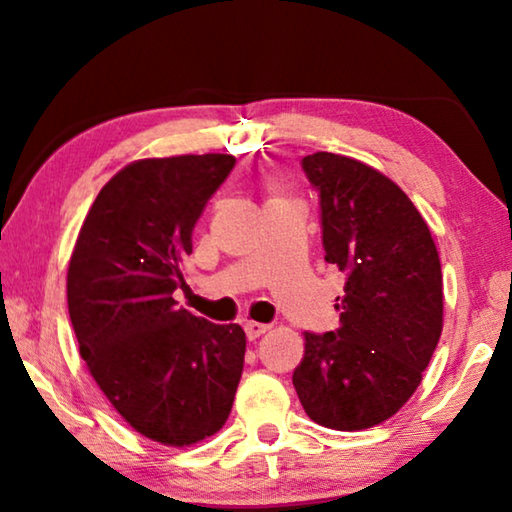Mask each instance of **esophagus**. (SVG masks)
<instances>
[{
  "label": "esophagus",
  "instance_id": "esophagus-1",
  "mask_svg": "<svg viewBox=\"0 0 512 512\" xmlns=\"http://www.w3.org/2000/svg\"><path fill=\"white\" fill-rule=\"evenodd\" d=\"M244 329H246L248 341H255V339H259V336H262V334H266L271 327L264 325V323H255V320H248V323L244 325Z\"/></svg>",
  "mask_w": 512,
  "mask_h": 512
}]
</instances>
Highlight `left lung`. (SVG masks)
Instances as JSON below:
<instances>
[{"mask_svg": "<svg viewBox=\"0 0 512 512\" xmlns=\"http://www.w3.org/2000/svg\"><path fill=\"white\" fill-rule=\"evenodd\" d=\"M302 169L320 192L325 262L348 275L339 329L305 332L293 386L311 420L375 427L420 386L443 332L438 248L418 207L370 164L318 151Z\"/></svg>", "mask_w": 512, "mask_h": 512, "instance_id": "1", "label": "left lung"}]
</instances>
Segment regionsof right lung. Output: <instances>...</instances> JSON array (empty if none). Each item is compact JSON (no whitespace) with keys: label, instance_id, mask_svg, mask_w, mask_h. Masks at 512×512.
I'll return each mask as SVG.
<instances>
[{"label":"right lung","instance_id":"right-lung-1","mask_svg":"<svg viewBox=\"0 0 512 512\" xmlns=\"http://www.w3.org/2000/svg\"><path fill=\"white\" fill-rule=\"evenodd\" d=\"M235 155L144 158L117 171L69 257L67 307L81 357L115 411L144 438L189 447L228 420L246 334L180 309L192 232Z\"/></svg>","mask_w":512,"mask_h":512}]
</instances>
